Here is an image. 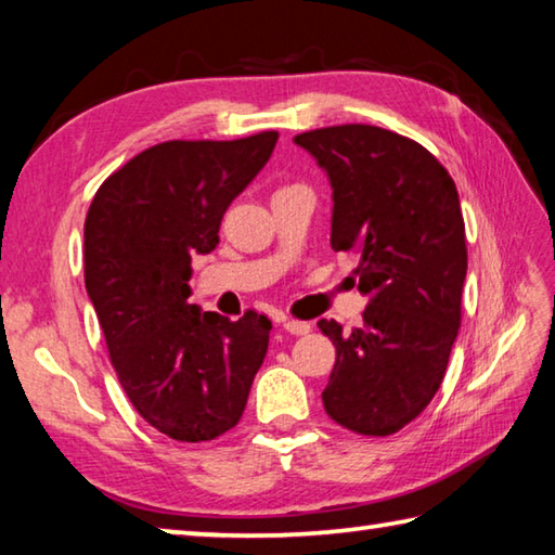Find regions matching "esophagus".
<instances>
[{"label":"esophagus","mask_w":555,"mask_h":555,"mask_svg":"<svg viewBox=\"0 0 555 555\" xmlns=\"http://www.w3.org/2000/svg\"><path fill=\"white\" fill-rule=\"evenodd\" d=\"M284 331L291 333V335H306V333H311V323L294 321V318H286V321H284Z\"/></svg>","instance_id":"esophagus-1"}]
</instances>
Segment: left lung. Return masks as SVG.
I'll return each mask as SVG.
<instances>
[{
  "label": "left lung",
  "mask_w": 555,
  "mask_h": 555,
  "mask_svg": "<svg viewBox=\"0 0 555 555\" xmlns=\"http://www.w3.org/2000/svg\"><path fill=\"white\" fill-rule=\"evenodd\" d=\"M333 188L335 251H357L362 325L318 321L335 345L323 406L360 436H391L446 377L467 274L457 188L421 144L372 125L298 134ZM354 284V281H352Z\"/></svg>",
  "instance_id": "1"
}]
</instances>
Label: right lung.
Here are the masks:
<instances>
[{"label":"right lung","instance_id":"right-lung-1","mask_svg":"<svg viewBox=\"0 0 555 555\" xmlns=\"http://www.w3.org/2000/svg\"><path fill=\"white\" fill-rule=\"evenodd\" d=\"M276 131L234 142H164L100 185L86 218V288L121 389L181 443L237 426L271 321L191 304V259L218 247L224 210L264 168Z\"/></svg>","mask_w":555,"mask_h":555}]
</instances>
